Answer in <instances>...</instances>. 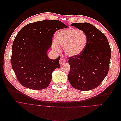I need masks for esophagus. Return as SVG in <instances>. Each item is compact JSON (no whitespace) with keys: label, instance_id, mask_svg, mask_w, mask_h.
<instances>
[{"label":"esophagus","instance_id":"1","mask_svg":"<svg viewBox=\"0 0 121 121\" xmlns=\"http://www.w3.org/2000/svg\"><path fill=\"white\" fill-rule=\"evenodd\" d=\"M65 62V58H64V57L61 58L60 59V61H59V63H60V65L64 64Z\"/></svg>","mask_w":121,"mask_h":121}]
</instances>
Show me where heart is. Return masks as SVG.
<instances>
[{"instance_id":"b5f03b06","label":"heart","mask_w":121,"mask_h":121,"mask_svg":"<svg viewBox=\"0 0 121 121\" xmlns=\"http://www.w3.org/2000/svg\"><path fill=\"white\" fill-rule=\"evenodd\" d=\"M87 42L86 33L80 29H68L57 33L56 40L52 43V48L60 51V46H64L67 56L75 57L81 54L85 49Z\"/></svg>"}]
</instances>
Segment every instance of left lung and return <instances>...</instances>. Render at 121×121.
Wrapping results in <instances>:
<instances>
[{"label":"left lung","instance_id":"8db88e82","mask_svg":"<svg viewBox=\"0 0 121 121\" xmlns=\"http://www.w3.org/2000/svg\"><path fill=\"white\" fill-rule=\"evenodd\" d=\"M71 26L84 31L87 36V45L79 56L69 57L71 69L68 78L75 89L88 91L95 88L108 74L111 50L108 39L88 23H73Z\"/></svg>","mask_w":121,"mask_h":121}]
</instances>
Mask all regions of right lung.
<instances>
[{"instance_id":"1","label":"right lung","mask_w":121,"mask_h":121,"mask_svg":"<svg viewBox=\"0 0 121 121\" xmlns=\"http://www.w3.org/2000/svg\"><path fill=\"white\" fill-rule=\"evenodd\" d=\"M68 26L59 20H44L22 28L13 44L12 65L18 81L25 87L39 90L48 86L60 56L49 58L47 52L57 30Z\"/></svg>"}]
</instances>
